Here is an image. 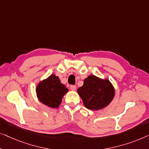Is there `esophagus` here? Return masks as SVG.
Returning <instances> with one entry per match:
<instances>
[{
	"instance_id": "esophagus-1",
	"label": "esophagus",
	"mask_w": 149,
	"mask_h": 149,
	"mask_svg": "<svg viewBox=\"0 0 149 149\" xmlns=\"http://www.w3.org/2000/svg\"><path fill=\"white\" fill-rule=\"evenodd\" d=\"M70 88L71 90H72V91H75V90L76 89V86H75V85H71Z\"/></svg>"
}]
</instances>
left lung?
Listing matches in <instances>:
<instances>
[{"instance_id": "left-lung-1", "label": "left lung", "mask_w": 149, "mask_h": 149, "mask_svg": "<svg viewBox=\"0 0 149 149\" xmlns=\"http://www.w3.org/2000/svg\"><path fill=\"white\" fill-rule=\"evenodd\" d=\"M77 93L86 107L91 110H98L111 102L115 90L107 79H102L91 75L84 79L82 86L77 89Z\"/></svg>"}]
</instances>
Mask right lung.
<instances>
[{
    "label": "right lung",
    "instance_id": "obj_1",
    "mask_svg": "<svg viewBox=\"0 0 149 149\" xmlns=\"http://www.w3.org/2000/svg\"><path fill=\"white\" fill-rule=\"evenodd\" d=\"M68 92L65 86L61 83L59 78L51 75L40 82L36 88L37 96L40 101L52 108L58 107L63 96Z\"/></svg>",
    "mask_w": 149,
    "mask_h": 149
}]
</instances>
